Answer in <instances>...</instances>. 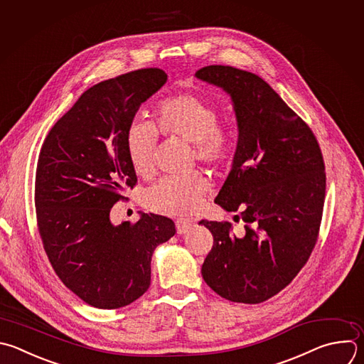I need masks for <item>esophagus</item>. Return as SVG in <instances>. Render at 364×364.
Returning a JSON list of instances; mask_svg holds the SVG:
<instances>
[{
	"label": "esophagus",
	"instance_id": "1",
	"mask_svg": "<svg viewBox=\"0 0 364 364\" xmlns=\"http://www.w3.org/2000/svg\"><path fill=\"white\" fill-rule=\"evenodd\" d=\"M193 225H194V223L188 218H178L176 221V228H177L178 234H186L187 231H190L193 228Z\"/></svg>",
	"mask_w": 364,
	"mask_h": 364
}]
</instances>
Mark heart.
I'll list each match as a JSON object with an SVG mask.
<instances>
[{"label":"heart","mask_w":364,"mask_h":364,"mask_svg":"<svg viewBox=\"0 0 364 364\" xmlns=\"http://www.w3.org/2000/svg\"><path fill=\"white\" fill-rule=\"evenodd\" d=\"M153 118V123L133 119L126 132V150L136 174L144 177L153 171L159 133L193 143L196 159L210 167L224 168L232 163L237 133L231 124L218 119V108L211 101L193 92L170 95L156 105ZM208 190L207 177L193 171L159 180L146 190L143 201L154 213L186 215L197 210Z\"/></svg>","instance_id":"b5f03b06"}]
</instances>
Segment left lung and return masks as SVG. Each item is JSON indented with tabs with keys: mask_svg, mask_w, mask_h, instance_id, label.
<instances>
[{
	"mask_svg": "<svg viewBox=\"0 0 364 364\" xmlns=\"http://www.w3.org/2000/svg\"><path fill=\"white\" fill-rule=\"evenodd\" d=\"M196 77L231 95L238 124L232 168L215 203L246 223L200 221L213 234L201 274L223 299L259 304L287 287L320 231L326 171L311 129L259 75L207 65Z\"/></svg>",
	"mask_w": 364,
	"mask_h": 364,
	"instance_id": "left-lung-1",
	"label": "left lung"
}]
</instances>
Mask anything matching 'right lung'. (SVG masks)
Here are the masks:
<instances>
[{"label":"right lung","instance_id":"right-lung-1","mask_svg":"<svg viewBox=\"0 0 364 364\" xmlns=\"http://www.w3.org/2000/svg\"><path fill=\"white\" fill-rule=\"evenodd\" d=\"M167 81L141 68L88 88L47 134L37 163L38 232L60 280L87 304L119 309L151 282L154 249L176 234L171 218L143 213L114 225L109 211L137 176L126 132L140 105Z\"/></svg>","mask_w":364,"mask_h":364}]
</instances>
